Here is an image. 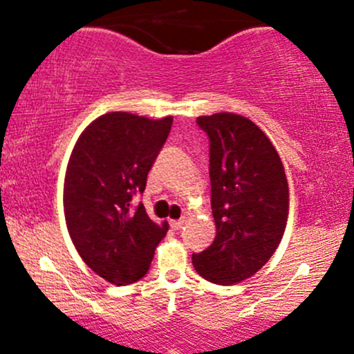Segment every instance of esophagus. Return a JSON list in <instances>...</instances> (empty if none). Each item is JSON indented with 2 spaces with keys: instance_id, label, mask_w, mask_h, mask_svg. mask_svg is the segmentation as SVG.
Here are the masks:
<instances>
[{
  "instance_id": "esophagus-1",
  "label": "esophagus",
  "mask_w": 354,
  "mask_h": 354,
  "mask_svg": "<svg viewBox=\"0 0 354 354\" xmlns=\"http://www.w3.org/2000/svg\"><path fill=\"white\" fill-rule=\"evenodd\" d=\"M183 225H185V219H176V221H169V226H171V228L176 231V230H181L183 228Z\"/></svg>"
}]
</instances>
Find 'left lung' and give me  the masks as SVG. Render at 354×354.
Here are the masks:
<instances>
[{"label": "left lung", "instance_id": "8db88e82", "mask_svg": "<svg viewBox=\"0 0 354 354\" xmlns=\"http://www.w3.org/2000/svg\"><path fill=\"white\" fill-rule=\"evenodd\" d=\"M209 140L211 208L216 238L193 254L198 274L233 284L266 265L288 219V181L265 133L245 116L216 113L196 118Z\"/></svg>", "mask_w": 354, "mask_h": 354}]
</instances>
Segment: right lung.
Listing matches in <instances>:
<instances>
[{
	"mask_svg": "<svg viewBox=\"0 0 354 354\" xmlns=\"http://www.w3.org/2000/svg\"><path fill=\"white\" fill-rule=\"evenodd\" d=\"M171 124V116L106 113L81 133L71 153L63 191L68 231L83 261L116 286L148 273L168 231V223L158 226L133 198L143 194Z\"/></svg>",
	"mask_w": 354,
	"mask_h": 354,
	"instance_id": "right-lung-1",
	"label": "right lung"
}]
</instances>
